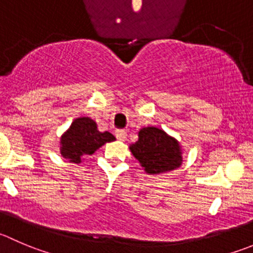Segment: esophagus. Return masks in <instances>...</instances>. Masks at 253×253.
I'll return each mask as SVG.
<instances>
[{
  "instance_id": "obj_1",
  "label": "esophagus",
  "mask_w": 253,
  "mask_h": 253,
  "mask_svg": "<svg viewBox=\"0 0 253 253\" xmlns=\"http://www.w3.org/2000/svg\"><path fill=\"white\" fill-rule=\"evenodd\" d=\"M115 136H116V138L119 139V141L124 142L125 139L127 138V132L124 131V129H117V131L115 132Z\"/></svg>"
}]
</instances>
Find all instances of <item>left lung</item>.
Wrapping results in <instances>:
<instances>
[{
	"mask_svg": "<svg viewBox=\"0 0 253 253\" xmlns=\"http://www.w3.org/2000/svg\"><path fill=\"white\" fill-rule=\"evenodd\" d=\"M129 151L149 175L178 169L183 163V147L175 137L156 126L142 127Z\"/></svg>",
	"mask_w": 253,
	"mask_h": 253,
	"instance_id": "obj_1",
	"label": "left lung"
}]
</instances>
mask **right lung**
Wrapping results in <instances>:
<instances>
[{
	"label": "right lung",
	"mask_w": 253,
	"mask_h": 253,
	"mask_svg": "<svg viewBox=\"0 0 253 253\" xmlns=\"http://www.w3.org/2000/svg\"><path fill=\"white\" fill-rule=\"evenodd\" d=\"M110 132H100L92 119L82 116L72 122L69 128L60 137V154L69 162L79 164L86 156L95 153L107 142L115 141Z\"/></svg>",
	"instance_id": "add662e5"
}]
</instances>
